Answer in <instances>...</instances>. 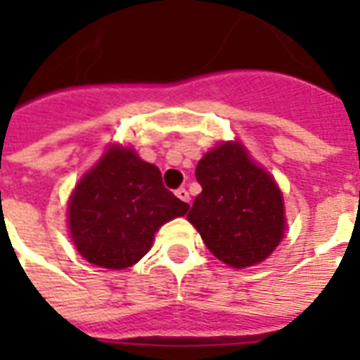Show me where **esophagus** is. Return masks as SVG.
<instances>
[{"mask_svg": "<svg viewBox=\"0 0 360 360\" xmlns=\"http://www.w3.org/2000/svg\"><path fill=\"white\" fill-rule=\"evenodd\" d=\"M175 195H177V198L183 200V202H191V195H188V191L185 187L177 188V191H175Z\"/></svg>", "mask_w": 360, "mask_h": 360, "instance_id": "34e87169", "label": "esophagus"}]
</instances>
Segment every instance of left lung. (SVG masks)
Masks as SVG:
<instances>
[{"instance_id": "8db88e82", "label": "left lung", "mask_w": 360, "mask_h": 360, "mask_svg": "<svg viewBox=\"0 0 360 360\" xmlns=\"http://www.w3.org/2000/svg\"><path fill=\"white\" fill-rule=\"evenodd\" d=\"M202 193L188 212L204 245L221 262L245 268L270 257L283 237V198L276 181L239 142L212 148L196 165Z\"/></svg>"}]
</instances>
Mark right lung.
Returning a JSON list of instances; mask_svg holds the SVG:
<instances>
[{
	"instance_id": "add662e5",
	"label": "right lung",
	"mask_w": 360,
	"mask_h": 360,
	"mask_svg": "<svg viewBox=\"0 0 360 360\" xmlns=\"http://www.w3.org/2000/svg\"><path fill=\"white\" fill-rule=\"evenodd\" d=\"M187 210L188 204L164 187L156 165L113 146L79 181L69 227L89 262L123 270L148 252L158 227Z\"/></svg>"
}]
</instances>
